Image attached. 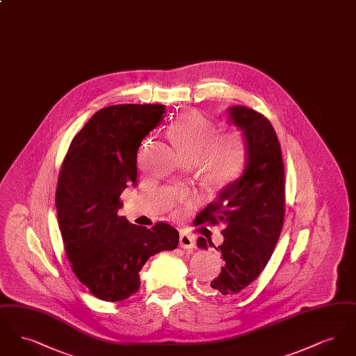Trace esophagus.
<instances>
[{
	"mask_svg": "<svg viewBox=\"0 0 356 356\" xmlns=\"http://www.w3.org/2000/svg\"><path fill=\"white\" fill-rule=\"evenodd\" d=\"M180 247L184 250H192L196 247V238L192 235H188L186 232H183L180 235Z\"/></svg>",
	"mask_w": 356,
	"mask_h": 356,
	"instance_id": "34e87169",
	"label": "esophagus"
}]
</instances>
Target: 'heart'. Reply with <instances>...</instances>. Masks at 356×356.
<instances>
[{
  "label": "heart",
  "mask_w": 356,
  "mask_h": 356,
  "mask_svg": "<svg viewBox=\"0 0 356 356\" xmlns=\"http://www.w3.org/2000/svg\"><path fill=\"white\" fill-rule=\"evenodd\" d=\"M215 134L213 121L197 111L183 113L170 127V140L188 163L199 161L213 179H232L245 163L244 137L238 131Z\"/></svg>",
  "instance_id": "1"
}]
</instances>
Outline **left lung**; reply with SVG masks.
I'll use <instances>...</instances> for the list:
<instances>
[{
    "instance_id": "1",
    "label": "left lung",
    "mask_w": 356,
    "mask_h": 356,
    "mask_svg": "<svg viewBox=\"0 0 356 356\" xmlns=\"http://www.w3.org/2000/svg\"><path fill=\"white\" fill-rule=\"evenodd\" d=\"M229 120L243 132L245 167L243 175L221 189L218 199L197 215V224H219L224 241L199 237L197 247L220 251L225 264L207 291L224 299L235 298L264 270L284 221V165L270 120L248 106L228 109Z\"/></svg>"
}]
</instances>
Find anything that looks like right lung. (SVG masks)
Returning a JSON list of instances; mask_svg holds the SVG:
<instances>
[{"label": "right lung", "instance_id": "obj_1", "mask_svg": "<svg viewBox=\"0 0 356 356\" xmlns=\"http://www.w3.org/2000/svg\"><path fill=\"white\" fill-rule=\"evenodd\" d=\"M164 112L159 104L102 108L73 137L61 165L56 208L65 252L77 279L105 302L136 293L145 261L179 244L167 222L148 229L119 215L122 191L137 181V149Z\"/></svg>", "mask_w": 356, "mask_h": 356}]
</instances>
